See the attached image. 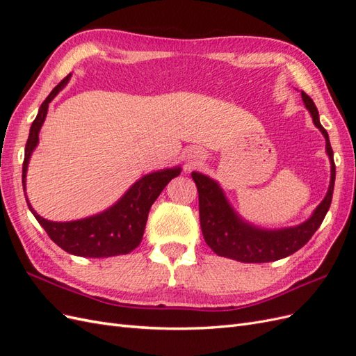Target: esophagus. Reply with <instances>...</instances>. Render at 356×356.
I'll use <instances>...</instances> for the list:
<instances>
[{
  "instance_id": "obj_1",
  "label": "esophagus",
  "mask_w": 356,
  "mask_h": 356,
  "mask_svg": "<svg viewBox=\"0 0 356 356\" xmlns=\"http://www.w3.org/2000/svg\"><path fill=\"white\" fill-rule=\"evenodd\" d=\"M184 159H186L188 166H199V165H202V161L204 160V156L199 148H190L186 152Z\"/></svg>"
}]
</instances>
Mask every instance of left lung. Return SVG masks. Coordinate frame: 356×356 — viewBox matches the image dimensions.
<instances>
[{
	"instance_id": "8db88e82",
	"label": "left lung",
	"mask_w": 356,
	"mask_h": 356,
	"mask_svg": "<svg viewBox=\"0 0 356 356\" xmlns=\"http://www.w3.org/2000/svg\"><path fill=\"white\" fill-rule=\"evenodd\" d=\"M305 106L312 115L314 124L325 138V152L331 163V178L327 195L310 217L298 225L284 229H263L243 220L234 211L217 181L200 172H191L199 191V215L204 242L220 257H227L242 263H268L285 258L303 248L314 233L319 229L330 209L336 165L328 134L319 122V113L315 102L301 92Z\"/></svg>"
}]
</instances>
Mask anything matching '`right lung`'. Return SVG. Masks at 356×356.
Segmentation results:
<instances>
[{
	"label": "right lung",
	"instance_id": "obj_1",
	"mask_svg": "<svg viewBox=\"0 0 356 356\" xmlns=\"http://www.w3.org/2000/svg\"><path fill=\"white\" fill-rule=\"evenodd\" d=\"M70 79L71 74L67 75L50 92L46 101L41 104L35 120L31 124L22 168V184L25 193L28 165L32 153L38 145V135L42 123L46 120L49 104L65 88ZM179 174V166L160 169L152 172V174H147L134 182L131 188L108 209L74 221H50L42 218L32 208L28 197H25L29 211L34 213L41 227L47 232L50 239L60 246L63 251L88 258L115 257L129 254L141 243L149 208H152V204L156 202L160 193L169 184V181Z\"/></svg>",
	"mask_w": 356,
	"mask_h": 356
}]
</instances>
